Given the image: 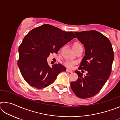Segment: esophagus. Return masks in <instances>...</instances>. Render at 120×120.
I'll return each mask as SVG.
<instances>
[{"mask_svg": "<svg viewBox=\"0 0 120 120\" xmlns=\"http://www.w3.org/2000/svg\"><path fill=\"white\" fill-rule=\"evenodd\" d=\"M66 71H67V72H70V73H72V72H73L72 70H69V69H67V70H66Z\"/></svg>", "mask_w": 120, "mask_h": 120, "instance_id": "esophagus-1", "label": "esophagus"}]
</instances>
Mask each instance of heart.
I'll return each instance as SVG.
<instances>
[{
	"instance_id": "b5f03b06",
	"label": "heart",
	"mask_w": 120,
	"mask_h": 120,
	"mask_svg": "<svg viewBox=\"0 0 120 120\" xmlns=\"http://www.w3.org/2000/svg\"><path fill=\"white\" fill-rule=\"evenodd\" d=\"M78 46H82V45L78 43H75L73 45V48H77L78 47ZM77 64V62L75 61H67L64 62V65L67 68H69V69H71L75 64Z\"/></svg>"
}]
</instances>
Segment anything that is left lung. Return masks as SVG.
I'll use <instances>...</instances> for the list:
<instances>
[{"instance_id": "8db88e82", "label": "left lung", "mask_w": 120, "mask_h": 120, "mask_svg": "<svg viewBox=\"0 0 120 120\" xmlns=\"http://www.w3.org/2000/svg\"><path fill=\"white\" fill-rule=\"evenodd\" d=\"M78 40L84 44L85 56L78 69L88 73L83 76L76 70L78 78L71 82V88L80 98L94 96L101 90L110 76L114 60L112 46L109 38L94 30L75 32Z\"/></svg>"}]
</instances>
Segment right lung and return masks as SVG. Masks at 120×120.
Segmentation results:
<instances>
[{"instance_id":"add662e5","label":"right lung","mask_w":120,"mask_h":120,"mask_svg":"<svg viewBox=\"0 0 120 120\" xmlns=\"http://www.w3.org/2000/svg\"><path fill=\"white\" fill-rule=\"evenodd\" d=\"M76 38L72 32L44 24L31 30L20 45L17 64L22 76L30 86L42 89L54 82L59 74L66 71L61 64L49 66L47 58L57 53L62 46Z\"/></svg>"}]
</instances>
